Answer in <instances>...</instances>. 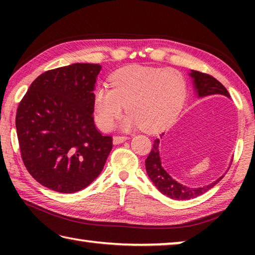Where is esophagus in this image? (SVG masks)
<instances>
[{
    "instance_id": "1",
    "label": "esophagus",
    "mask_w": 255,
    "mask_h": 255,
    "mask_svg": "<svg viewBox=\"0 0 255 255\" xmlns=\"http://www.w3.org/2000/svg\"><path fill=\"white\" fill-rule=\"evenodd\" d=\"M124 140H125V137L123 135H118L114 138L115 143H120V141H124Z\"/></svg>"
}]
</instances>
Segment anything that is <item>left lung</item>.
<instances>
[{"mask_svg": "<svg viewBox=\"0 0 255 255\" xmlns=\"http://www.w3.org/2000/svg\"><path fill=\"white\" fill-rule=\"evenodd\" d=\"M99 64H72L42 73L15 116L21 157L33 179L54 191L88 187L105 166L112 137L93 120Z\"/></svg>", "mask_w": 255, "mask_h": 255, "instance_id": "obj_1", "label": "left lung"}]
</instances>
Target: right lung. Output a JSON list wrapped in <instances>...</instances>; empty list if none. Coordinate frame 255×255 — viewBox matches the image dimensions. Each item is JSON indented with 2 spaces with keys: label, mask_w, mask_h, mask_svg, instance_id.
<instances>
[{
  "label": "right lung",
  "mask_w": 255,
  "mask_h": 255,
  "mask_svg": "<svg viewBox=\"0 0 255 255\" xmlns=\"http://www.w3.org/2000/svg\"><path fill=\"white\" fill-rule=\"evenodd\" d=\"M190 75H191L193 82H195V88L199 97H206L209 96V94H223V96L230 98V93H228L225 86L211 75L205 74V73L198 71H192V73H190ZM159 139L156 138V139L154 140L152 150H150L149 155L147 158H146L145 165L146 171H147V174L150 180L153 181V183L156 185V188L163 193V195H166L167 197L172 198V199L187 200L202 195V193H205L207 190L213 188L214 185L217 183H211L204 188H189L176 182L175 180L172 179L171 176L166 173V171H164L161 165L157 149Z\"/></svg>",
  "instance_id": "obj_1"
}]
</instances>
